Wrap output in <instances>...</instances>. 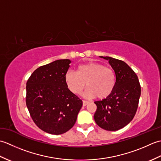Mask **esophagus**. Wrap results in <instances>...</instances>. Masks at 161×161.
Wrapping results in <instances>:
<instances>
[{
	"instance_id": "obj_1",
	"label": "esophagus",
	"mask_w": 161,
	"mask_h": 161,
	"mask_svg": "<svg viewBox=\"0 0 161 161\" xmlns=\"http://www.w3.org/2000/svg\"><path fill=\"white\" fill-rule=\"evenodd\" d=\"M88 104H89V102L86 101V100H83V106H84V107H86V106Z\"/></svg>"
}]
</instances>
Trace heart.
Returning <instances> with one entry per match:
<instances>
[{
    "label": "heart",
    "mask_w": 161,
    "mask_h": 161,
    "mask_svg": "<svg viewBox=\"0 0 161 161\" xmlns=\"http://www.w3.org/2000/svg\"><path fill=\"white\" fill-rule=\"evenodd\" d=\"M68 88L74 94L81 93L86 84L88 88L84 93L88 98L97 97L103 100L110 96L114 90L115 76L112 68L97 62L81 64L77 72L68 70L65 75Z\"/></svg>",
    "instance_id": "heart-1"
}]
</instances>
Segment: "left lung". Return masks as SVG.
Here are the masks:
<instances>
[{"instance_id":"8db88e82","label":"left lung","mask_w":161,"mask_h":161,"mask_svg":"<svg viewBox=\"0 0 161 161\" xmlns=\"http://www.w3.org/2000/svg\"><path fill=\"white\" fill-rule=\"evenodd\" d=\"M108 61L115 74V85L110 96L95 102L96 124L107 131H117L127 125L137 111L141 87L137 75L125 61L110 57Z\"/></svg>"}]
</instances>
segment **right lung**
I'll list each match as a JSON object with an SVG mask.
<instances>
[{"label":"right lung","instance_id":"obj_1","mask_svg":"<svg viewBox=\"0 0 161 161\" xmlns=\"http://www.w3.org/2000/svg\"><path fill=\"white\" fill-rule=\"evenodd\" d=\"M71 61L59 59L40 66L26 84V105L34 122L54 135L74 126L82 101L68 89L65 75Z\"/></svg>","mask_w":161,"mask_h":161}]
</instances>
